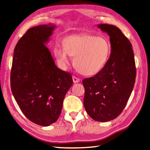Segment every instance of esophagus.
Returning <instances> with one entry per match:
<instances>
[{
    "label": "esophagus",
    "mask_w": 150,
    "mask_h": 150,
    "mask_svg": "<svg viewBox=\"0 0 150 150\" xmlns=\"http://www.w3.org/2000/svg\"><path fill=\"white\" fill-rule=\"evenodd\" d=\"M72 79H73V82H74V83H78V82H80V79L76 77V76H73Z\"/></svg>",
    "instance_id": "1"
}]
</instances>
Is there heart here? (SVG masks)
<instances>
[{
  "mask_svg": "<svg viewBox=\"0 0 150 150\" xmlns=\"http://www.w3.org/2000/svg\"><path fill=\"white\" fill-rule=\"evenodd\" d=\"M110 53L111 44L106 37L91 34L68 36L63 40V47H56L54 49L61 67H66L70 56H74L76 68L88 76L97 74L104 68Z\"/></svg>",
  "mask_w": 150,
  "mask_h": 150,
  "instance_id": "obj_1",
  "label": "heart"
}]
</instances>
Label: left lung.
Listing matches in <instances>:
<instances>
[{
	"instance_id": "left-lung-1",
	"label": "left lung",
	"mask_w": 150,
	"mask_h": 150,
	"mask_svg": "<svg viewBox=\"0 0 150 150\" xmlns=\"http://www.w3.org/2000/svg\"><path fill=\"white\" fill-rule=\"evenodd\" d=\"M110 36L111 54L105 67L95 76L82 80L85 89L83 105L88 115L98 122L113 120L128 101L136 79L132 44L118 27L99 24Z\"/></svg>"
}]
</instances>
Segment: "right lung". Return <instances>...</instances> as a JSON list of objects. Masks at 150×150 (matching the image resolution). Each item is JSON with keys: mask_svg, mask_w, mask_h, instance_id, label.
I'll return each instance as SVG.
<instances>
[{"mask_svg": "<svg viewBox=\"0 0 150 150\" xmlns=\"http://www.w3.org/2000/svg\"><path fill=\"white\" fill-rule=\"evenodd\" d=\"M56 26L41 25L28 30L14 50L11 73L13 96L26 117L49 126L58 119L71 75L57 68L45 44Z\"/></svg>", "mask_w": 150, "mask_h": 150, "instance_id": "add662e5", "label": "right lung"}]
</instances>
